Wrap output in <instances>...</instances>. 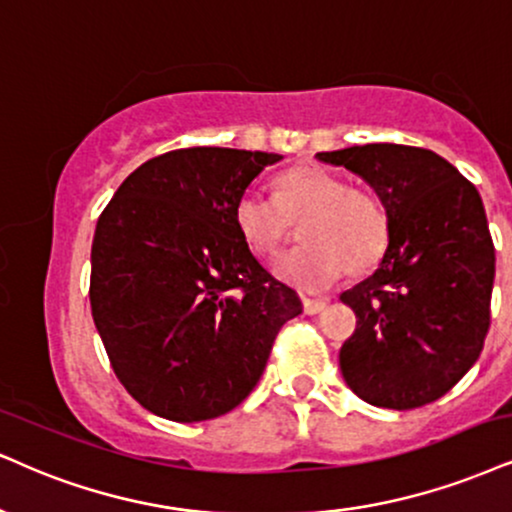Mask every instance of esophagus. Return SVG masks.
<instances>
[{
	"label": "esophagus",
	"instance_id": "1",
	"mask_svg": "<svg viewBox=\"0 0 512 512\" xmlns=\"http://www.w3.org/2000/svg\"><path fill=\"white\" fill-rule=\"evenodd\" d=\"M301 304H304V311L308 315H318V313H323L325 308H327V301L325 299H308V296H304V299H301Z\"/></svg>",
	"mask_w": 512,
	"mask_h": 512
}]
</instances>
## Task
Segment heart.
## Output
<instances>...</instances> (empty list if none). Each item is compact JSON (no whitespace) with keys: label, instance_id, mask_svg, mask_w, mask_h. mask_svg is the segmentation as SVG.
Masks as SVG:
<instances>
[{"label":"heart","instance_id":"b5f03b06","mask_svg":"<svg viewBox=\"0 0 512 512\" xmlns=\"http://www.w3.org/2000/svg\"><path fill=\"white\" fill-rule=\"evenodd\" d=\"M299 225L304 244L275 263L289 285L318 292L342 270L365 275L389 244V208L375 189L353 187L318 166L289 168L273 180V201L244 192L235 204V227L251 251L273 258Z\"/></svg>","mask_w":512,"mask_h":512}]
</instances>
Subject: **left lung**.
I'll return each instance as SVG.
<instances>
[{
    "instance_id": "left-lung-1",
    "label": "left lung",
    "mask_w": 512,
    "mask_h": 512,
    "mask_svg": "<svg viewBox=\"0 0 512 512\" xmlns=\"http://www.w3.org/2000/svg\"><path fill=\"white\" fill-rule=\"evenodd\" d=\"M315 159L361 175L391 218L380 266L339 296L356 313L339 351L346 384L380 408L441 399L477 363L491 323L496 254L477 187L434 151L403 144Z\"/></svg>"
}]
</instances>
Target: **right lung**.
<instances>
[{"label":"right lung","instance_id":"add662e5","mask_svg":"<svg viewBox=\"0 0 512 512\" xmlns=\"http://www.w3.org/2000/svg\"><path fill=\"white\" fill-rule=\"evenodd\" d=\"M280 154L175 149L123 180L92 242V318L111 368L159 418L201 422L237 408L301 313L235 227V204Z\"/></svg>","mask_w":512,"mask_h":512}]
</instances>
